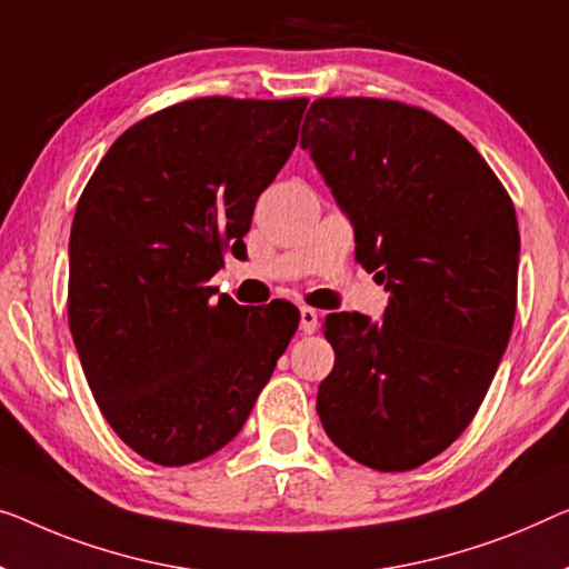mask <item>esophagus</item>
<instances>
[{
  "mask_svg": "<svg viewBox=\"0 0 569 569\" xmlns=\"http://www.w3.org/2000/svg\"><path fill=\"white\" fill-rule=\"evenodd\" d=\"M299 313H301V321H299L301 332H303V335L317 332V327H319V311H313V309H309V307H301Z\"/></svg>",
  "mask_w": 569,
  "mask_h": 569,
  "instance_id": "1",
  "label": "esophagus"
}]
</instances>
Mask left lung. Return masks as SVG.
<instances>
[{"mask_svg": "<svg viewBox=\"0 0 569 569\" xmlns=\"http://www.w3.org/2000/svg\"><path fill=\"white\" fill-rule=\"evenodd\" d=\"M301 148L350 219L355 258L391 293L378 321L325 319L321 427L372 470H413L462 435L508 347L513 203L460 132L401 101L317 99Z\"/></svg>", "mask_w": 569, "mask_h": 569, "instance_id": "left-lung-1", "label": "left lung"}]
</instances>
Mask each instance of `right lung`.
Here are the masks:
<instances>
[{"mask_svg":"<svg viewBox=\"0 0 569 569\" xmlns=\"http://www.w3.org/2000/svg\"><path fill=\"white\" fill-rule=\"evenodd\" d=\"M307 99L203 97L130 127L101 158L68 242V325L109 427L156 465L240 435L299 327L288 301L209 288L299 140Z\"/></svg>","mask_w":569,"mask_h":569,"instance_id":"1","label":"right lung"}]
</instances>
